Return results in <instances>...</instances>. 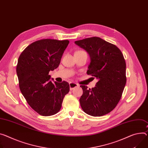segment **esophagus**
I'll use <instances>...</instances> for the list:
<instances>
[{"instance_id":"obj_1","label":"esophagus","mask_w":148,"mask_h":148,"mask_svg":"<svg viewBox=\"0 0 148 148\" xmlns=\"http://www.w3.org/2000/svg\"><path fill=\"white\" fill-rule=\"evenodd\" d=\"M69 85H70V90H72L73 89H74L75 87H78L79 85L77 83H73V82H71L69 83Z\"/></svg>"}]
</instances>
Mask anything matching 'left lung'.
<instances>
[{
	"instance_id": "obj_1",
	"label": "left lung",
	"mask_w": 148,
	"mask_h": 148,
	"mask_svg": "<svg viewBox=\"0 0 148 148\" xmlns=\"http://www.w3.org/2000/svg\"><path fill=\"white\" fill-rule=\"evenodd\" d=\"M90 57L88 75L99 79L91 89L80 86L83 94L79 99L83 111L92 116H101L112 111L122 97L126 83V62L115 45L99 37L75 41Z\"/></svg>"
}]
</instances>
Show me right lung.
<instances>
[{"label": "right lung", "mask_w": 148, "mask_h": 148, "mask_svg": "<svg viewBox=\"0 0 148 148\" xmlns=\"http://www.w3.org/2000/svg\"><path fill=\"white\" fill-rule=\"evenodd\" d=\"M69 44V40H38L26 47L18 58L16 73L21 91L31 108L41 116L57 113L70 91L68 83H53L49 75L58 66Z\"/></svg>", "instance_id": "right-lung-1"}]
</instances>
